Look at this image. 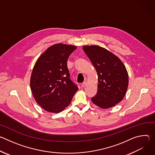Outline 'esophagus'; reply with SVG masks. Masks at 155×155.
Returning a JSON list of instances; mask_svg holds the SVG:
<instances>
[{"instance_id": "obj_1", "label": "esophagus", "mask_w": 155, "mask_h": 155, "mask_svg": "<svg viewBox=\"0 0 155 155\" xmlns=\"http://www.w3.org/2000/svg\"><path fill=\"white\" fill-rule=\"evenodd\" d=\"M86 85V82H83V83H82L81 84V86L82 87H84Z\"/></svg>"}]
</instances>
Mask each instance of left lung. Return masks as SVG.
Returning a JSON list of instances; mask_svg holds the SVG:
<instances>
[{
    "label": "left lung",
    "mask_w": 155,
    "mask_h": 155,
    "mask_svg": "<svg viewBox=\"0 0 155 155\" xmlns=\"http://www.w3.org/2000/svg\"><path fill=\"white\" fill-rule=\"evenodd\" d=\"M98 75L97 92L92 102L102 108L114 107L123 99L128 86V74L124 65L115 54L99 46H84Z\"/></svg>",
    "instance_id": "left-lung-1"
}]
</instances>
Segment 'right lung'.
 I'll return each mask as SVG.
<instances>
[{
	"label": "right lung",
	"instance_id": "add662e5",
	"mask_svg": "<svg viewBox=\"0 0 155 155\" xmlns=\"http://www.w3.org/2000/svg\"><path fill=\"white\" fill-rule=\"evenodd\" d=\"M77 47L58 43L37 59L31 77L33 96L46 111L59 113L71 103L78 86L71 80L68 59Z\"/></svg>",
	"mask_w": 155,
	"mask_h": 155
}]
</instances>
